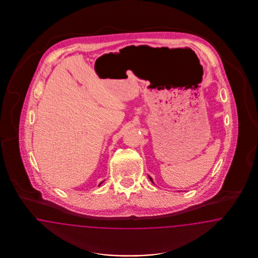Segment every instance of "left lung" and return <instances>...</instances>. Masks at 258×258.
<instances>
[{
	"mask_svg": "<svg viewBox=\"0 0 258 258\" xmlns=\"http://www.w3.org/2000/svg\"><path fill=\"white\" fill-rule=\"evenodd\" d=\"M149 179H150V180H151V181H153V180H152V179H151V178H150V177H149Z\"/></svg>",
	"mask_w": 258,
	"mask_h": 258,
	"instance_id": "1",
	"label": "left lung"
}]
</instances>
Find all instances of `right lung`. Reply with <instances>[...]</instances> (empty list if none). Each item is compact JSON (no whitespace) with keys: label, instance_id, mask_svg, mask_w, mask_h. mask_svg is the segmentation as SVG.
<instances>
[{"label":"right lung","instance_id":"add662e5","mask_svg":"<svg viewBox=\"0 0 258 258\" xmlns=\"http://www.w3.org/2000/svg\"><path fill=\"white\" fill-rule=\"evenodd\" d=\"M102 182H100V184H101ZM100 184H99V185H100Z\"/></svg>","mask_w":258,"mask_h":258}]
</instances>
